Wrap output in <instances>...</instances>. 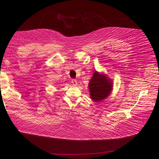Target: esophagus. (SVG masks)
Wrapping results in <instances>:
<instances>
[{"label":"esophagus","mask_w":159,"mask_h":159,"mask_svg":"<svg viewBox=\"0 0 159 159\" xmlns=\"http://www.w3.org/2000/svg\"><path fill=\"white\" fill-rule=\"evenodd\" d=\"M71 83H72V84L73 85V86H77V81L75 80V79H72L71 80Z\"/></svg>","instance_id":"obj_1"}]
</instances>
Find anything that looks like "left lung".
Returning <instances> with one entry per match:
<instances>
[{
  "mask_svg": "<svg viewBox=\"0 0 159 159\" xmlns=\"http://www.w3.org/2000/svg\"><path fill=\"white\" fill-rule=\"evenodd\" d=\"M113 83L105 74H100L95 71L89 82L90 97L95 102L102 101L109 96L112 91Z\"/></svg>",
  "mask_w": 159,
  "mask_h": 159,
  "instance_id": "left-lung-1",
  "label": "left lung"
}]
</instances>
